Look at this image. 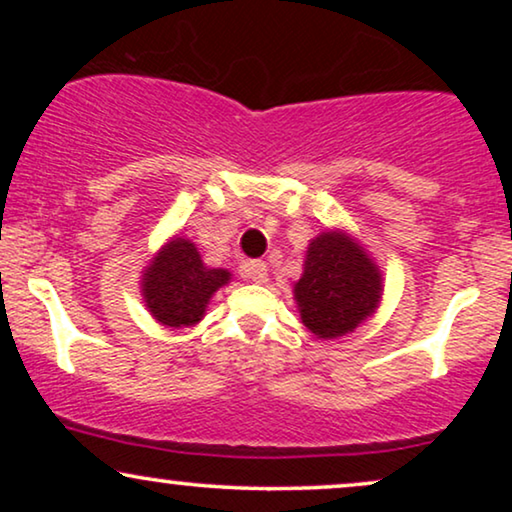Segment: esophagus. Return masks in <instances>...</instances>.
Returning <instances> with one entry per match:
<instances>
[{
	"label": "esophagus",
	"instance_id": "1",
	"mask_svg": "<svg viewBox=\"0 0 512 512\" xmlns=\"http://www.w3.org/2000/svg\"><path fill=\"white\" fill-rule=\"evenodd\" d=\"M242 277H247L256 284H265V282H268V265H265V261L244 263L242 265Z\"/></svg>",
	"mask_w": 512,
	"mask_h": 512
}]
</instances>
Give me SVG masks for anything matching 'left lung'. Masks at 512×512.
Returning <instances> with one entry per match:
<instances>
[{"label":"left lung","instance_id":"left-lung-1","mask_svg":"<svg viewBox=\"0 0 512 512\" xmlns=\"http://www.w3.org/2000/svg\"><path fill=\"white\" fill-rule=\"evenodd\" d=\"M384 279L366 249L345 230H326L307 247L303 277L293 284L300 319L317 338L352 333L377 310Z\"/></svg>","mask_w":512,"mask_h":512}]
</instances>
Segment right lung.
<instances>
[{"label":"right lung","instance_id":"1","mask_svg":"<svg viewBox=\"0 0 512 512\" xmlns=\"http://www.w3.org/2000/svg\"><path fill=\"white\" fill-rule=\"evenodd\" d=\"M230 282V272L209 268L191 240L172 237L142 275V296L151 317L170 328H186L205 317L209 298Z\"/></svg>","mask_w":512,"mask_h":512}]
</instances>
